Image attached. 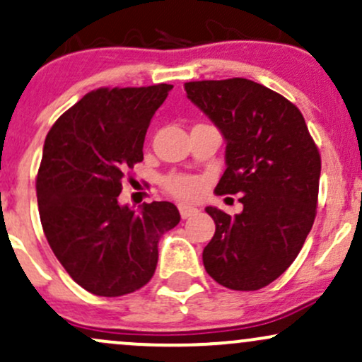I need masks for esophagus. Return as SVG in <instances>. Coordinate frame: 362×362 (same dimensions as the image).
Segmentation results:
<instances>
[{
  "instance_id": "esophagus-1",
  "label": "esophagus",
  "mask_w": 362,
  "mask_h": 362,
  "mask_svg": "<svg viewBox=\"0 0 362 362\" xmlns=\"http://www.w3.org/2000/svg\"><path fill=\"white\" fill-rule=\"evenodd\" d=\"M178 211H180L182 219H187V218H190V216H194V214L199 213L197 207L190 206V204H180V206H178Z\"/></svg>"
}]
</instances>
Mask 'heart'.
Returning a JSON list of instances; mask_svg holds the SVG:
<instances>
[{
	"instance_id": "heart-1",
	"label": "heart",
	"mask_w": 362,
	"mask_h": 362,
	"mask_svg": "<svg viewBox=\"0 0 362 362\" xmlns=\"http://www.w3.org/2000/svg\"><path fill=\"white\" fill-rule=\"evenodd\" d=\"M167 189L177 197H192L201 189V182L195 177L173 175L167 180Z\"/></svg>"
}]
</instances>
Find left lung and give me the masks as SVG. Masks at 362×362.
Returning <instances> with one entry per match:
<instances>
[{
	"label": "left lung",
	"mask_w": 362,
	"mask_h": 362,
	"mask_svg": "<svg viewBox=\"0 0 362 362\" xmlns=\"http://www.w3.org/2000/svg\"><path fill=\"white\" fill-rule=\"evenodd\" d=\"M187 98L221 131L226 170L216 194H242L240 214L206 207L213 240L207 274L224 288L255 291L300 253L317 214L322 161L296 105L245 78L185 83Z\"/></svg>",
	"instance_id": "1"
}]
</instances>
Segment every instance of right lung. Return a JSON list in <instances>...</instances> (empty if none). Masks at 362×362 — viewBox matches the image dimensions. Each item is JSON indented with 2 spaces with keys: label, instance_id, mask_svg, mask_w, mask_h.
I'll list each match as a JSON object with an SVG mask.
<instances>
[{
  "label": "right lung",
  "instance_id": "right-lung-1",
  "mask_svg": "<svg viewBox=\"0 0 362 362\" xmlns=\"http://www.w3.org/2000/svg\"><path fill=\"white\" fill-rule=\"evenodd\" d=\"M173 85L98 88L57 119L44 143L37 202L66 272L97 296H124L155 274L158 242L180 214L172 202L119 204L126 170L143 161L155 112Z\"/></svg>",
  "mask_w": 362,
  "mask_h": 362
}]
</instances>
